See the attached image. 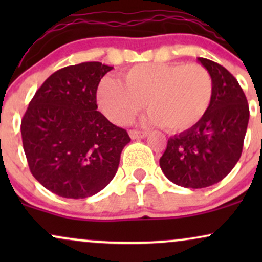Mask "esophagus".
<instances>
[{"label":"esophagus","mask_w":262,"mask_h":262,"mask_svg":"<svg viewBox=\"0 0 262 262\" xmlns=\"http://www.w3.org/2000/svg\"><path fill=\"white\" fill-rule=\"evenodd\" d=\"M129 137L132 138V139L135 140V139H143V138L146 137V132H140V130H129Z\"/></svg>","instance_id":"obj_1"}]
</instances>
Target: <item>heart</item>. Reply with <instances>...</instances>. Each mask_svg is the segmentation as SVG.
<instances>
[{"instance_id": "b5f03b06", "label": "heart", "mask_w": 262, "mask_h": 262, "mask_svg": "<svg viewBox=\"0 0 262 262\" xmlns=\"http://www.w3.org/2000/svg\"><path fill=\"white\" fill-rule=\"evenodd\" d=\"M214 96L212 75L200 64H139L122 75L102 80L97 101L102 112L116 124H128L143 110L150 122L170 133H182L197 125L208 113Z\"/></svg>"}]
</instances>
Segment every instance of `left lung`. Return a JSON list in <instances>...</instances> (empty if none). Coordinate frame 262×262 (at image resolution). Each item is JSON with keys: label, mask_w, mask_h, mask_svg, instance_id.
Here are the masks:
<instances>
[{"label": "left lung", "mask_w": 262, "mask_h": 262, "mask_svg": "<svg viewBox=\"0 0 262 262\" xmlns=\"http://www.w3.org/2000/svg\"><path fill=\"white\" fill-rule=\"evenodd\" d=\"M197 60L213 77L212 106L197 125L171 137L160 158L164 175L186 188L215 185L233 170L242 156L250 116L235 77L212 60Z\"/></svg>", "instance_id": "left-lung-1"}]
</instances>
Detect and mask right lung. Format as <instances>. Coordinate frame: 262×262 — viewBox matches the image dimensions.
<instances>
[{"mask_svg": "<svg viewBox=\"0 0 262 262\" xmlns=\"http://www.w3.org/2000/svg\"><path fill=\"white\" fill-rule=\"evenodd\" d=\"M112 66L81 62L50 75L20 124L23 149L35 180L65 198L93 196L112 181L130 141L97 111L96 92Z\"/></svg>", "mask_w": 262, "mask_h": 262, "instance_id": "add662e5", "label": "right lung"}]
</instances>
